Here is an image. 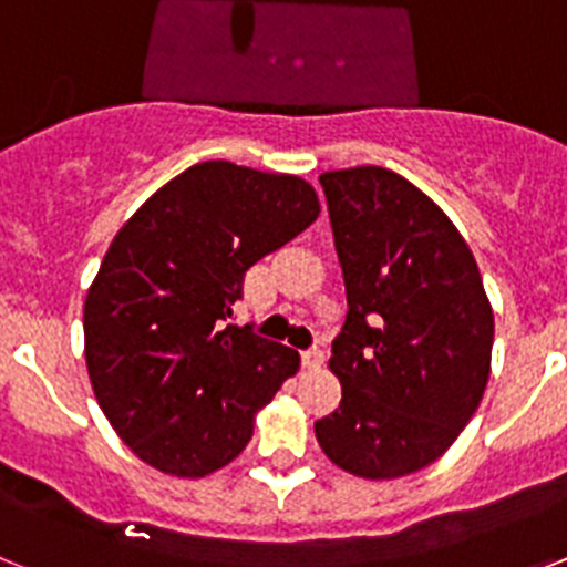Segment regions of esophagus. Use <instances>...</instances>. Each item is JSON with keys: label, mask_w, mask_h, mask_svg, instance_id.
<instances>
[{"label": "esophagus", "mask_w": 567, "mask_h": 567, "mask_svg": "<svg viewBox=\"0 0 567 567\" xmlns=\"http://www.w3.org/2000/svg\"><path fill=\"white\" fill-rule=\"evenodd\" d=\"M323 360H327V354H323V349H318V346H312V349L303 352V365H307V369H320Z\"/></svg>", "instance_id": "34e87169"}]
</instances>
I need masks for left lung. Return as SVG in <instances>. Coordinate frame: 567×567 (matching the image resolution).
Masks as SVG:
<instances>
[{
  "instance_id": "obj_1",
  "label": "left lung",
  "mask_w": 567,
  "mask_h": 567,
  "mask_svg": "<svg viewBox=\"0 0 567 567\" xmlns=\"http://www.w3.org/2000/svg\"><path fill=\"white\" fill-rule=\"evenodd\" d=\"M346 284L329 369L343 400L320 449L363 480H394L452 449L483 400L494 312L452 218L385 167L320 175Z\"/></svg>"
}]
</instances>
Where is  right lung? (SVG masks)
I'll use <instances>...</instances> for the list:
<instances>
[{"label": "right lung", "instance_id": "obj_1", "mask_svg": "<svg viewBox=\"0 0 567 567\" xmlns=\"http://www.w3.org/2000/svg\"><path fill=\"white\" fill-rule=\"evenodd\" d=\"M309 182L202 162L115 233L84 300V360L104 417L169 477H207L252 440L300 354L233 327L244 275L318 218Z\"/></svg>", "mask_w": 567, "mask_h": 567}]
</instances>
